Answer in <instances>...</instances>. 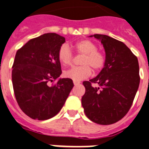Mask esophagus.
<instances>
[{
	"label": "esophagus",
	"mask_w": 149,
	"mask_h": 149,
	"mask_svg": "<svg viewBox=\"0 0 149 149\" xmlns=\"http://www.w3.org/2000/svg\"><path fill=\"white\" fill-rule=\"evenodd\" d=\"M73 83L74 85H78V84H81V82L78 81H73Z\"/></svg>",
	"instance_id": "obj_1"
}]
</instances>
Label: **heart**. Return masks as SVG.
I'll use <instances>...</instances> for the list:
<instances>
[{
	"label": "heart",
	"mask_w": 149,
	"mask_h": 149,
	"mask_svg": "<svg viewBox=\"0 0 149 149\" xmlns=\"http://www.w3.org/2000/svg\"><path fill=\"white\" fill-rule=\"evenodd\" d=\"M74 49L78 54H82L80 63L82 65L73 67L64 72V76L73 81H81L91 74V68L98 72L105 65V57L101 52L97 50V46L89 39H84L73 45ZM58 60L63 65H70L73 60V54L70 47L64 44L58 52Z\"/></svg>",
	"instance_id": "b5f03b06"
}]
</instances>
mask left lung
I'll use <instances>...</instances> for the list:
<instances>
[{
    "instance_id": "8db88e82",
    "label": "left lung",
    "mask_w": 149,
    "mask_h": 149,
    "mask_svg": "<svg viewBox=\"0 0 149 149\" xmlns=\"http://www.w3.org/2000/svg\"><path fill=\"white\" fill-rule=\"evenodd\" d=\"M105 49L104 68L96 77L83 82L81 104L88 119L100 125L115 123L126 116L140 82L138 58L123 42L94 34Z\"/></svg>"
}]
</instances>
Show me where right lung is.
Here are the masks:
<instances>
[{
    "instance_id": "1",
    "label": "right lung",
    "mask_w": 149,
    "mask_h": 149,
    "mask_svg": "<svg viewBox=\"0 0 149 149\" xmlns=\"http://www.w3.org/2000/svg\"><path fill=\"white\" fill-rule=\"evenodd\" d=\"M65 42L56 33H45L30 39L16 53L12 67L14 95L22 111L33 120L55 116L73 88L72 79L58 78V52Z\"/></svg>"
}]
</instances>
